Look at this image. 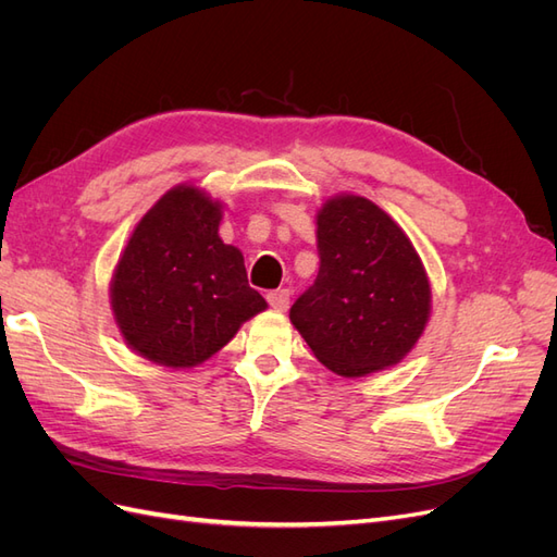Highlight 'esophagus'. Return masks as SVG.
Listing matches in <instances>:
<instances>
[{
  "label": "esophagus",
  "mask_w": 557,
  "mask_h": 557,
  "mask_svg": "<svg viewBox=\"0 0 557 557\" xmlns=\"http://www.w3.org/2000/svg\"><path fill=\"white\" fill-rule=\"evenodd\" d=\"M267 301L269 307L276 309V311H285L290 307V290H272L267 293Z\"/></svg>",
  "instance_id": "1"
}]
</instances>
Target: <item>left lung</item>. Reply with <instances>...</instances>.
<instances>
[{"label":"left lung","mask_w":557,"mask_h":557,"mask_svg":"<svg viewBox=\"0 0 557 557\" xmlns=\"http://www.w3.org/2000/svg\"><path fill=\"white\" fill-rule=\"evenodd\" d=\"M318 278L290 323L330 372L358 379L395 367L423 336L430 278L411 239L367 197L342 193L315 213Z\"/></svg>","instance_id":"8db88e82"}]
</instances>
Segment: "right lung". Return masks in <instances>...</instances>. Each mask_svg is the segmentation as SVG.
I'll use <instances>...</instances> for the list:
<instances>
[{"label":"right lung","mask_w":557,"mask_h":557,"mask_svg":"<svg viewBox=\"0 0 557 557\" xmlns=\"http://www.w3.org/2000/svg\"><path fill=\"white\" fill-rule=\"evenodd\" d=\"M223 201L193 183L166 190L113 269L109 299L117 332L141 358L170 369L207 362L267 309L244 256L221 239Z\"/></svg>","instance_id":"obj_1"}]
</instances>
